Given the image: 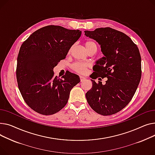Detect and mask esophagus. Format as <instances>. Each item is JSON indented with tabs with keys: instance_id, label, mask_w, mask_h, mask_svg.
<instances>
[{
	"instance_id": "34e87169",
	"label": "esophagus",
	"mask_w": 155,
	"mask_h": 155,
	"mask_svg": "<svg viewBox=\"0 0 155 155\" xmlns=\"http://www.w3.org/2000/svg\"><path fill=\"white\" fill-rule=\"evenodd\" d=\"M80 81H83L84 79H86V78L84 77H83V76H80Z\"/></svg>"
}]
</instances>
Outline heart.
Here are the masks:
<instances>
[{
  "instance_id": "1",
  "label": "heart",
  "mask_w": 155,
  "mask_h": 155,
  "mask_svg": "<svg viewBox=\"0 0 155 155\" xmlns=\"http://www.w3.org/2000/svg\"><path fill=\"white\" fill-rule=\"evenodd\" d=\"M84 45H85V48L87 51L93 47H96V44L92 41H86L84 42ZM88 66H89L87 64H86V63L76 62L71 66V68L72 70L78 72V73L85 74L87 71Z\"/></svg>"
}]
</instances>
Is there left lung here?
I'll use <instances>...</instances> for the list:
<instances>
[{
	"mask_svg": "<svg viewBox=\"0 0 155 155\" xmlns=\"http://www.w3.org/2000/svg\"><path fill=\"white\" fill-rule=\"evenodd\" d=\"M84 32L98 42L103 54L93 66L91 78H107L104 85L91 79L93 87L86 94L87 101L99 114H114L128 105L138 88L141 77L139 49L128 35L110 27Z\"/></svg>",
	"mask_w": 155,
	"mask_h": 155,
	"instance_id": "1",
	"label": "left lung"
}]
</instances>
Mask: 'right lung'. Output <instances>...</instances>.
Masks as SVG:
<instances>
[{"label": "right lung", "instance_id": "right-lung-1", "mask_svg": "<svg viewBox=\"0 0 155 155\" xmlns=\"http://www.w3.org/2000/svg\"><path fill=\"white\" fill-rule=\"evenodd\" d=\"M81 35L79 30L51 25L35 31L22 43L17 57V84L25 102L35 112L51 115L59 111L80 82L79 76L69 71L61 79L54 77L53 69Z\"/></svg>", "mask_w": 155, "mask_h": 155}]
</instances>
